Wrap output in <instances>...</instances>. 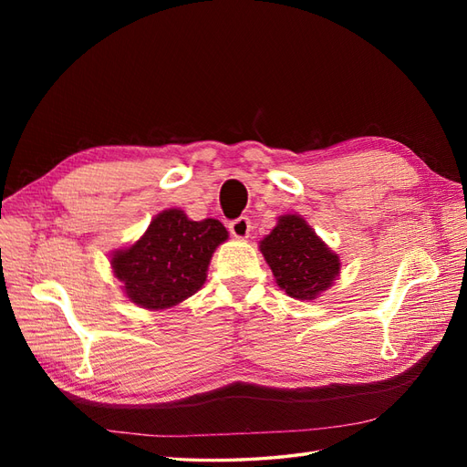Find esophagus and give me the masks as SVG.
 Returning <instances> with one entry per match:
<instances>
[{"instance_id": "34e87169", "label": "esophagus", "mask_w": 467, "mask_h": 467, "mask_svg": "<svg viewBox=\"0 0 467 467\" xmlns=\"http://www.w3.org/2000/svg\"><path fill=\"white\" fill-rule=\"evenodd\" d=\"M251 232V220L247 216H239L230 222V234L237 239H245Z\"/></svg>"}]
</instances>
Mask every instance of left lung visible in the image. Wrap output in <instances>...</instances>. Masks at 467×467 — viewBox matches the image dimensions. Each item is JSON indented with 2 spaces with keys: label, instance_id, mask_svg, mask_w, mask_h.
Returning a JSON list of instances; mask_svg holds the SVG:
<instances>
[{
  "label": "left lung",
  "instance_id": "obj_1",
  "mask_svg": "<svg viewBox=\"0 0 467 467\" xmlns=\"http://www.w3.org/2000/svg\"><path fill=\"white\" fill-rule=\"evenodd\" d=\"M261 253L273 268L276 285L292 298L314 300L338 276V257L296 214L282 216L261 242Z\"/></svg>",
  "mask_w": 467,
  "mask_h": 467
}]
</instances>
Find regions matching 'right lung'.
I'll return each instance as SVG.
<instances>
[{"label": "right lung", "instance_id": "obj_1", "mask_svg": "<svg viewBox=\"0 0 467 467\" xmlns=\"http://www.w3.org/2000/svg\"><path fill=\"white\" fill-rule=\"evenodd\" d=\"M225 239L218 220L192 222L181 210H165L140 242L115 253L112 268L134 304L173 307L204 285L212 253Z\"/></svg>", "mask_w": 467, "mask_h": 467}]
</instances>
